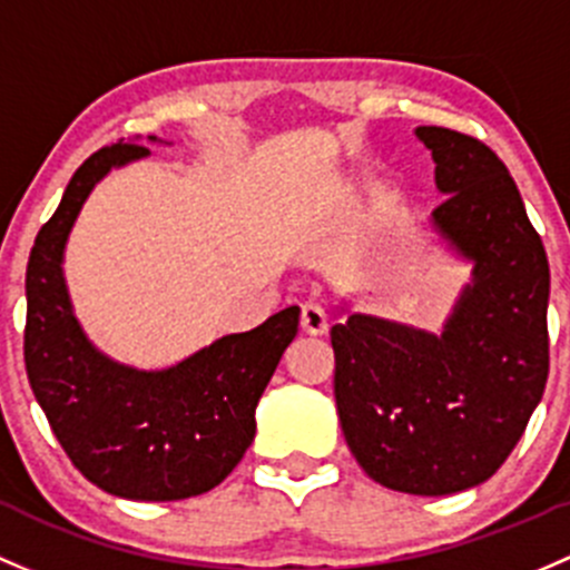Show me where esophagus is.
Wrapping results in <instances>:
<instances>
[{"instance_id": "1", "label": "esophagus", "mask_w": 570, "mask_h": 570, "mask_svg": "<svg viewBox=\"0 0 570 570\" xmlns=\"http://www.w3.org/2000/svg\"><path fill=\"white\" fill-rule=\"evenodd\" d=\"M328 321L326 313L318 307V304H304L302 307V332L309 334V337H321L326 334Z\"/></svg>"}]
</instances>
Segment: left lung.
Returning a JSON list of instances; mask_svg holds the SVG:
<instances>
[{
  "label": "left lung",
  "mask_w": 570,
  "mask_h": 570,
  "mask_svg": "<svg viewBox=\"0 0 570 570\" xmlns=\"http://www.w3.org/2000/svg\"><path fill=\"white\" fill-rule=\"evenodd\" d=\"M414 134L448 197L431 227L472 263V279L439 334L365 313L334 324V401L345 442L375 483L444 497L485 483L541 403L549 261L489 145L439 126Z\"/></svg>",
  "instance_id": "obj_1"
}]
</instances>
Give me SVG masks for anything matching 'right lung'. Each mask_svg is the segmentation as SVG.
<instances>
[{"label": "right lung", "instance_id": "add662e5", "mask_svg": "<svg viewBox=\"0 0 570 570\" xmlns=\"http://www.w3.org/2000/svg\"><path fill=\"white\" fill-rule=\"evenodd\" d=\"M145 156L150 150L139 142L92 154L40 227L27 263L23 362L57 442L90 483L122 500L173 502L210 491L244 459L257 401L298 332V307L225 334L164 371L101 354L73 315L66 244L98 180Z\"/></svg>", "mask_w": 570, "mask_h": 570}]
</instances>
